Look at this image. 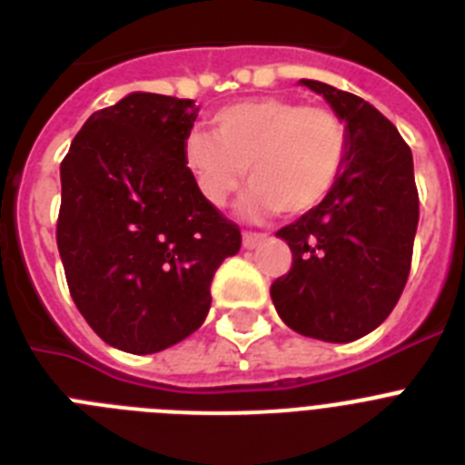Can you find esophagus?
Instances as JSON below:
<instances>
[{"instance_id":"34e87169","label":"esophagus","mask_w":465,"mask_h":465,"mask_svg":"<svg viewBox=\"0 0 465 465\" xmlns=\"http://www.w3.org/2000/svg\"><path fill=\"white\" fill-rule=\"evenodd\" d=\"M262 240H265V235H262V232H252V230H244V235H242L244 249H253V246L261 244Z\"/></svg>"}]
</instances>
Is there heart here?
I'll return each instance as SVG.
<instances>
[{
    "instance_id": "obj_1",
    "label": "heart",
    "mask_w": 465,
    "mask_h": 465,
    "mask_svg": "<svg viewBox=\"0 0 465 465\" xmlns=\"http://www.w3.org/2000/svg\"><path fill=\"white\" fill-rule=\"evenodd\" d=\"M347 151V123L338 111L291 97H258L221 109L213 134L191 130L182 153L212 207H223L246 174L252 212L298 216L331 195Z\"/></svg>"
}]
</instances>
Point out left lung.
<instances>
[{
	"label": "left lung",
	"instance_id": "obj_1",
	"mask_svg": "<svg viewBox=\"0 0 465 465\" xmlns=\"http://www.w3.org/2000/svg\"><path fill=\"white\" fill-rule=\"evenodd\" d=\"M347 123L349 151L322 204L277 230L293 253L274 279L277 314L300 335L351 342L391 314L412 265L419 193L412 151L391 121L359 94L302 79Z\"/></svg>",
	"mask_w": 465,
	"mask_h": 465
}]
</instances>
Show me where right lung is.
<instances>
[{
	"label": "right lung",
	"instance_id": "add662e5",
	"mask_svg": "<svg viewBox=\"0 0 465 465\" xmlns=\"http://www.w3.org/2000/svg\"><path fill=\"white\" fill-rule=\"evenodd\" d=\"M193 100L133 93L94 111L60 165L57 249L74 302L106 344L155 354L203 326L237 223L183 163Z\"/></svg>",
	"mask_w": 465,
	"mask_h": 465
}]
</instances>
